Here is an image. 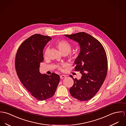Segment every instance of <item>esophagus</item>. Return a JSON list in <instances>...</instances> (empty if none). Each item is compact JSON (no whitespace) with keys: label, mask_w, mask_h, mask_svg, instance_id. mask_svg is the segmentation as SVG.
Masks as SVG:
<instances>
[{"label":"esophagus","mask_w":126,"mask_h":126,"mask_svg":"<svg viewBox=\"0 0 126 126\" xmlns=\"http://www.w3.org/2000/svg\"><path fill=\"white\" fill-rule=\"evenodd\" d=\"M66 76H65V75H61L60 76V78L61 79H64V78H66Z\"/></svg>","instance_id":"34e87169"}]
</instances>
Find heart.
Wrapping results in <instances>:
<instances>
[{"instance_id": "1", "label": "heart", "mask_w": 126, "mask_h": 126, "mask_svg": "<svg viewBox=\"0 0 126 126\" xmlns=\"http://www.w3.org/2000/svg\"><path fill=\"white\" fill-rule=\"evenodd\" d=\"M56 44L59 50L63 55H67L70 52L71 47L69 42L64 40H58L56 42ZM47 52L48 49H47L44 52V57L47 56ZM71 57H74V55H71Z\"/></svg>"}]
</instances>
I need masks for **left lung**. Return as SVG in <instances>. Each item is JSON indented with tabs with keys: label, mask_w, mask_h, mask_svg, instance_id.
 Wrapping results in <instances>:
<instances>
[{
	"label": "left lung",
	"mask_w": 126,
	"mask_h": 126,
	"mask_svg": "<svg viewBox=\"0 0 126 126\" xmlns=\"http://www.w3.org/2000/svg\"><path fill=\"white\" fill-rule=\"evenodd\" d=\"M66 37L78 42L80 53L74 61L75 70L80 71V79H74V84L70 89V95L80 101H86L98 92L107 75L108 62L105 51L98 41L84 32Z\"/></svg>",
	"instance_id": "8db88e82"
}]
</instances>
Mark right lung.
Wrapping results in <instances>:
<instances>
[{"instance_id":"right-lung-1","label":"right lung","mask_w":126,"mask_h":126,"mask_svg":"<svg viewBox=\"0 0 126 126\" xmlns=\"http://www.w3.org/2000/svg\"><path fill=\"white\" fill-rule=\"evenodd\" d=\"M51 39L49 36L34 34L21 44L15 57V69L21 82L39 100L53 97L60 81L56 73L48 75L39 71L40 63L44 59L43 49Z\"/></svg>"}]
</instances>
